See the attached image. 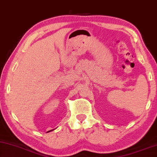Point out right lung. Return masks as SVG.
Masks as SVG:
<instances>
[{"label": "right lung", "instance_id": "add662e5", "mask_svg": "<svg viewBox=\"0 0 157 157\" xmlns=\"http://www.w3.org/2000/svg\"><path fill=\"white\" fill-rule=\"evenodd\" d=\"M52 130H49V131H48V132H51V131H52Z\"/></svg>", "mask_w": 157, "mask_h": 157}]
</instances>
